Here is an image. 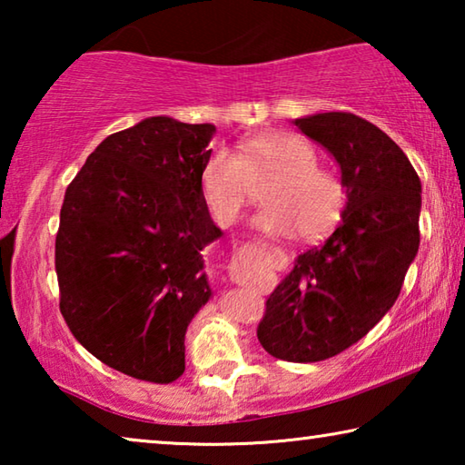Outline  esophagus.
<instances>
[{"mask_svg":"<svg viewBox=\"0 0 465 465\" xmlns=\"http://www.w3.org/2000/svg\"><path fill=\"white\" fill-rule=\"evenodd\" d=\"M262 248H264V243H262Z\"/></svg>","mask_w":465,"mask_h":465,"instance_id":"1","label":"esophagus"}]
</instances>
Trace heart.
Returning a JSON list of instances; mask_svg holds the SVG:
<instances>
[{
    "mask_svg": "<svg viewBox=\"0 0 465 465\" xmlns=\"http://www.w3.org/2000/svg\"><path fill=\"white\" fill-rule=\"evenodd\" d=\"M272 180L262 191L266 207L254 217L264 233L318 238L332 227L344 207V186L332 172L318 166L308 141L293 133H271L242 145V155L219 147L201 172L204 204L217 223L232 225L254 196V186Z\"/></svg>",
    "mask_w": 465,
    "mask_h": 465,
    "instance_id": "obj_1",
    "label": "heart"
}]
</instances>
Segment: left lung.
Returning a JSON list of instances; mask_svg holds the SVG:
<instances>
[{"label":"left lung","instance_id":"obj_1","mask_svg":"<svg viewBox=\"0 0 465 465\" xmlns=\"http://www.w3.org/2000/svg\"><path fill=\"white\" fill-rule=\"evenodd\" d=\"M295 127L334 157L346 204L328 238L295 258L266 302L258 341L272 357L316 363L361 341L396 303L420 243V178L361 116L318 113Z\"/></svg>","mask_w":465,"mask_h":465}]
</instances>
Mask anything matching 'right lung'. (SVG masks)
I'll list each match as a JSON object with an SVG mask.
<instances>
[{
    "mask_svg": "<svg viewBox=\"0 0 465 465\" xmlns=\"http://www.w3.org/2000/svg\"><path fill=\"white\" fill-rule=\"evenodd\" d=\"M215 124L149 116L113 133L67 186L54 242L72 334L124 375L184 373L188 324L213 297L203 250L223 232L201 193Z\"/></svg>",
    "mask_w": 465,
    "mask_h": 465,
    "instance_id": "add662e5",
    "label": "right lung"
}]
</instances>
